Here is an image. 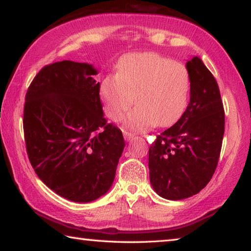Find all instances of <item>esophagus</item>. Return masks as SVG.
I'll list each match as a JSON object with an SVG mask.
<instances>
[{
  "mask_svg": "<svg viewBox=\"0 0 251 251\" xmlns=\"http://www.w3.org/2000/svg\"><path fill=\"white\" fill-rule=\"evenodd\" d=\"M124 138H125V141H127V142H129V141H131V139L134 138V135H131V134H129V133H127V131H124Z\"/></svg>",
  "mask_w": 251,
  "mask_h": 251,
  "instance_id": "34e87169",
  "label": "esophagus"
}]
</instances>
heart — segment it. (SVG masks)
I'll return each instance as SVG.
<instances>
[{
  "mask_svg": "<svg viewBox=\"0 0 251 251\" xmlns=\"http://www.w3.org/2000/svg\"><path fill=\"white\" fill-rule=\"evenodd\" d=\"M189 73L179 62L155 53L123 57L116 75H107L100 86L106 116L121 121L135 103L138 106L124 121L125 128L143 131L167 127L179 120L188 101Z\"/></svg>",
  "mask_w": 251,
  "mask_h": 251,
  "instance_id": "1",
  "label": "heart"
}]
</instances>
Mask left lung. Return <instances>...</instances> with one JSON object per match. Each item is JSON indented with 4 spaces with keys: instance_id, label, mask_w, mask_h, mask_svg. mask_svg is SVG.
I'll return each instance as SVG.
<instances>
[{
    "instance_id": "1",
    "label": "left lung",
    "mask_w": 251,
    "mask_h": 251,
    "mask_svg": "<svg viewBox=\"0 0 251 251\" xmlns=\"http://www.w3.org/2000/svg\"><path fill=\"white\" fill-rule=\"evenodd\" d=\"M190 100L175 125L150 147L151 184L160 197L180 201L198 194L217 167L225 131L218 84L198 56L186 63Z\"/></svg>"
}]
</instances>
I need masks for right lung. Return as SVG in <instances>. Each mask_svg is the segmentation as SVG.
Listing matches in <instances>:
<instances>
[{
	"mask_svg": "<svg viewBox=\"0 0 251 251\" xmlns=\"http://www.w3.org/2000/svg\"><path fill=\"white\" fill-rule=\"evenodd\" d=\"M97 73L87 63H53L37 73L25 96L31 165L49 188L75 202L108 192L125 147L122 131L104 117Z\"/></svg>",
	"mask_w": 251,
	"mask_h": 251,
	"instance_id": "obj_1",
	"label": "right lung"
}]
</instances>
